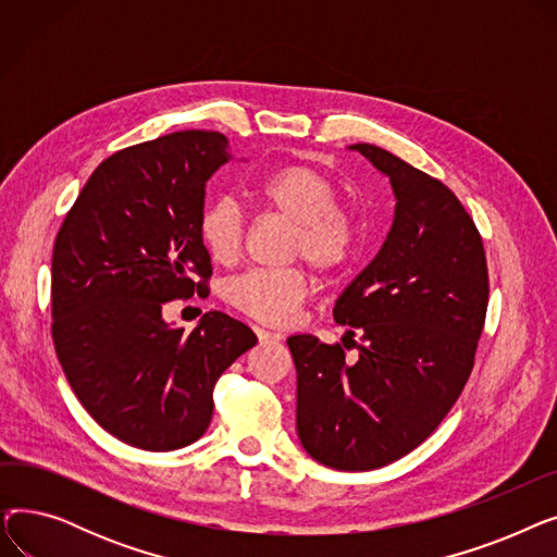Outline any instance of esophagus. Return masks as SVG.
I'll return each instance as SVG.
<instances>
[{"label": "esophagus", "mask_w": 557, "mask_h": 557, "mask_svg": "<svg viewBox=\"0 0 557 557\" xmlns=\"http://www.w3.org/2000/svg\"><path fill=\"white\" fill-rule=\"evenodd\" d=\"M255 334H257L259 343H275V341H280V338H282V334H277V332H269V330H263V327H255Z\"/></svg>", "instance_id": "1"}]
</instances>
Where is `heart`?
<instances>
[{"label":"heart","instance_id":"heart-1","mask_svg":"<svg viewBox=\"0 0 557 557\" xmlns=\"http://www.w3.org/2000/svg\"><path fill=\"white\" fill-rule=\"evenodd\" d=\"M261 210L294 223L286 242L288 259H305L323 275L341 273L361 244V221L338 202L336 183L311 164H286L259 178L250 189ZM200 242L214 261L234 263L246 242L239 202L214 198L200 216ZM309 275L298 267L255 269L225 286L227 302L267 325H286L309 296Z\"/></svg>","mask_w":557,"mask_h":557}]
</instances>
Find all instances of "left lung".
<instances>
[{
	"mask_svg": "<svg viewBox=\"0 0 557 557\" xmlns=\"http://www.w3.org/2000/svg\"><path fill=\"white\" fill-rule=\"evenodd\" d=\"M349 149L397 198L382 250L334 305L360 355L345 360L341 343L311 334L286 345L302 447L332 470L368 472L413 451L451 411L474 368L490 280L481 234L447 185L374 144Z\"/></svg>",
	"mask_w": 557,
	"mask_h": 557,
	"instance_id": "left-lung-1",
	"label": "left lung"
}]
</instances>
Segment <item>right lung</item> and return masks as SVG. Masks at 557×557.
I'll list each match as a JSON object with an SVG mask.
<instances>
[{
  "mask_svg": "<svg viewBox=\"0 0 557 557\" xmlns=\"http://www.w3.org/2000/svg\"><path fill=\"white\" fill-rule=\"evenodd\" d=\"M227 137L183 131L103 160L67 212L51 257V336L67 382L97 424L146 451L208 431L214 384L257 343L223 311L194 332L164 323L171 300L208 296L200 242L205 183Z\"/></svg>",
  "mask_w": 557,
  "mask_h": 557,
  "instance_id": "add662e5",
  "label": "right lung"
}]
</instances>
